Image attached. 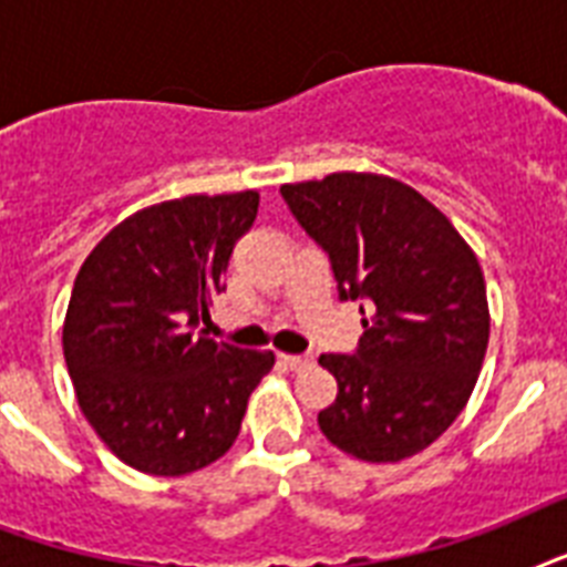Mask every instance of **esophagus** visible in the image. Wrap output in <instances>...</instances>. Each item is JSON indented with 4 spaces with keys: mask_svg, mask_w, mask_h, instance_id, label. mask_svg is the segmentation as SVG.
Wrapping results in <instances>:
<instances>
[{
    "mask_svg": "<svg viewBox=\"0 0 567 567\" xmlns=\"http://www.w3.org/2000/svg\"><path fill=\"white\" fill-rule=\"evenodd\" d=\"M279 362H282L285 368H291V371H302V368H309L311 359H309V355H288V353H282V355H279Z\"/></svg>",
    "mask_w": 567,
    "mask_h": 567,
    "instance_id": "34e87169",
    "label": "esophagus"
}]
</instances>
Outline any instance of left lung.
<instances>
[{"label":"left lung","instance_id":"obj_1","mask_svg":"<svg viewBox=\"0 0 567 567\" xmlns=\"http://www.w3.org/2000/svg\"><path fill=\"white\" fill-rule=\"evenodd\" d=\"M300 226L329 252L341 300H364L353 355H320L338 379L320 432L362 462L421 453L465 409L488 347L483 267L456 226L379 173L282 185Z\"/></svg>","mask_w":567,"mask_h":567}]
</instances>
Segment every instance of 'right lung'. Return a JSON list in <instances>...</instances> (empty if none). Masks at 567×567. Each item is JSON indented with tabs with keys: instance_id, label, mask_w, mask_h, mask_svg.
Masks as SVG:
<instances>
[{
	"instance_id": "1",
	"label": "right lung",
	"mask_w": 567,
	"mask_h": 567,
	"mask_svg": "<svg viewBox=\"0 0 567 567\" xmlns=\"http://www.w3.org/2000/svg\"><path fill=\"white\" fill-rule=\"evenodd\" d=\"M256 214L258 190L150 205L117 223L75 276L66 371L87 423L135 471L185 476L217 462L274 368L270 350L196 332Z\"/></svg>"
}]
</instances>
